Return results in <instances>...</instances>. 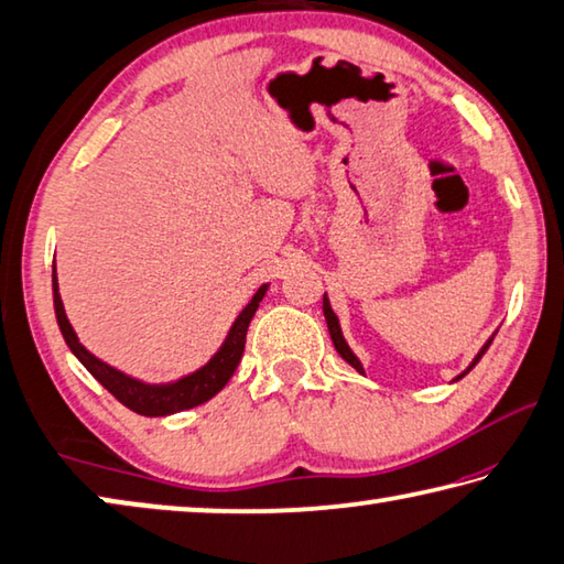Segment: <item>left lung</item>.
I'll use <instances>...</instances> for the list:
<instances>
[{
	"label": "left lung",
	"mask_w": 564,
	"mask_h": 564,
	"mask_svg": "<svg viewBox=\"0 0 564 564\" xmlns=\"http://www.w3.org/2000/svg\"><path fill=\"white\" fill-rule=\"evenodd\" d=\"M323 316H326V323H328V333H330V340H333V346H336V350L340 352V358L343 360H346L348 362V366H352V368H356L358 370V373H366V370H362V366H360V360H358V356H356V352H352L350 350V346H348V343H346V338H343V330H340V321H338V316H336V313H333V308H330V301H328V295L326 293H323ZM492 338H495V333H492V336L488 338V343H485V346L480 348V352H477V356L473 358V362H470V366H467L465 370H463V373L460 376H457L455 380H460L463 376H467V373H470V370L477 366V360H480L482 356H485V350H488L490 348V343H492Z\"/></svg>",
	"instance_id": "left-lung-1"
}]
</instances>
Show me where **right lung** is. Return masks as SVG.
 Instances as JSON below:
<instances>
[{"instance_id":"1","label":"right lung","mask_w":564,"mask_h":564,"mask_svg":"<svg viewBox=\"0 0 564 564\" xmlns=\"http://www.w3.org/2000/svg\"><path fill=\"white\" fill-rule=\"evenodd\" d=\"M271 283H263L259 291L253 293V299L248 301L246 308L238 313L234 326L228 328V336L224 338L221 348H218L208 362H204L202 368L194 370V373L181 376L171 383H144V380L127 376L123 370L109 366L101 358L94 356L87 348L79 343V336H76L69 318H66L62 295H59V281H56V263L52 269V291H54V313H56V323H59V330L66 340V346L74 352L76 358L89 373L99 380V383L109 390V393L119 400V403L127 405L129 410L147 417H164V415H174L181 413V410L196 408L212 400L218 390H224V386L231 380L234 370L241 362L243 348H246V330L248 323L256 316L259 305L263 301L265 291H269Z\"/></svg>"}]
</instances>
